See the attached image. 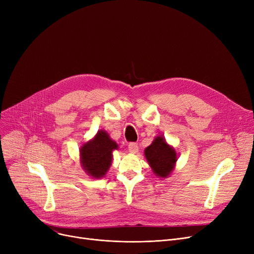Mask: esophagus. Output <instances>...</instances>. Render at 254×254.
<instances>
[{
	"label": "esophagus",
	"instance_id": "obj_1",
	"mask_svg": "<svg viewBox=\"0 0 254 254\" xmlns=\"http://www.w3.org/2000/svg\"><path fill=\"white\" fill-rule=\"evenodd\" d=\"M139 150V147H138V144L135 143V142H131L128 144V151L130 153H137Z\"/></svg>",
	"mask_w": 254,
	"mask_h": 254
}]
</instances>
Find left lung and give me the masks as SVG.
Listing matches in <instances>:
<instances>
[{
  "instance_id": "8db88e82",
  "label": "left lung",
  "mask_w": 254,
  "mask_h": 254,
  "mask_svg": "<svg viewBox=\"0 0 254 254\" xmlns=\"http://www.w3.org/2000/svg\"><path fill=\"white\" fill-rule=\"evenodd\" d=\"M145 156L154 174L162 178L170 175L177 161L175 150L167 144L162 136L156 137L152 144L145 149Z\"/></svg>"
}]
</instances>
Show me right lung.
Masks as SVG:
<instances>
[{"instance_id":"right-lung-1","label":"right lung","mask_w":254,"mask_h":254,"mask_svg":"<svg viewBox=\"0 0 254 254\" xmlns=\"http://www.w3.org/2000/svg\"><path fill=\"white\" fill-rule=\"evenodd\" d=\"M117 147V144L105 130L98 131L93 140L84 144L80 150L83 169L93 178H101L108 171L112 162V151Z\"/></svg>"}]
</instances>
